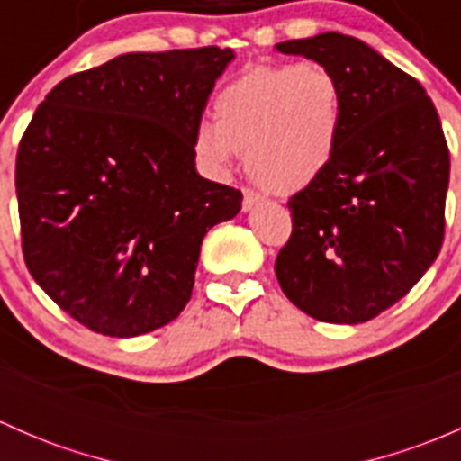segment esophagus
Returning <instances> with one entry per match:
<instances>
[{
    "label": "esophagus",
    "instance_id": "1",
    "mask_svg": "<svg viewBox=\"0 0 461 461\" xmlns=\"http://www.w3.org/2000/svg\"><path fill=\"white\" fill-rule=\"evenodd\" d=\"M263 201V196H260L258 192H254V189H245L243 192V209L245 212H252L257 204Z\"/></svg>",
    "mask_w": 461,
    "mask_h": 461
}]
</instances>
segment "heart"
Returning <instances> with one entry per match:
<instances>
[{"mask_svg":"<svg viewBox=\"0 0 461 461\" xmlns=\"http://www.w3.org/2000/svg\"><path fill=\"white\" fill-rule=\"evenodd\" d=\"M337 77L314 62L257 67L216 97V122L198 127V156L225 169L245 151L249 176L278 194L308 187L332 162L341 138Z\"/></svg>","mask_w":461,"mask_h":461,"instance_id":"obj_1","label":"heart"}]
</instances>
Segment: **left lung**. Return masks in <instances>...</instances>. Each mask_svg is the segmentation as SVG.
Instances as JSON below:
<instances>
[{"mask_svg":"<svg viewBox=\"0 0 461 461\" xmlns=\"http://www.w3.org/2000/svg\"><path fill=\"white\" fill-rule=\"evenodd\" d=\"M341 86V138L328 169L290 198L276 272L287 299L325 323H364L412 290L444 243L450 156L424 86L341 32L276 44Z\"/></svg>","mask_w":461,"mask_h":461,"instance_id":"obj_1","label":"left lung"}]
</instances>
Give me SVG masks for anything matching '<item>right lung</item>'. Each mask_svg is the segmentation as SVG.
I'll use <instances>...</instances> for the list:
<instances>
[{
    "label": "right lung",
    "instance_id": "obj_1",
    "mask_svg": "<svg viewBox=\"0 0 461 461\" xmlns=\"http://www.w3.org/2000/svg\"><path fill=\"white\" fill-rule=\"evenodd\" d=\"M231 49L124 53L68 76L17 149L22 252L37 285L106 337H138L192 299L204 234L243 194L196 171L209 93Z\"/></svg>",
    "mask_w": 461,
    "mask_h": 461
}]
</instances>
